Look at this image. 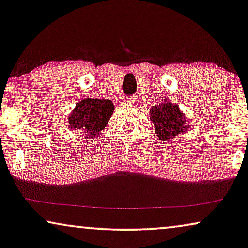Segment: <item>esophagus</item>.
I'll return each mask as SVG.
<instances>
[{
	"mask_svg": "<svg viewBox=\"0 0 248 248\" xmlns=\"http://www.w3.org/2000/svg\"><path fill=\"white\" fill-rule=\"evenodd\" d=\"M124 102H126V103H129V104H130V103H133V101H130V99H126V101H124Z\"/></svg>",
	"mask_w": 248,
	"mask_h": 248,
	"instance_id": "34e87169",
	"label": "esophagus"
}]
</instances>
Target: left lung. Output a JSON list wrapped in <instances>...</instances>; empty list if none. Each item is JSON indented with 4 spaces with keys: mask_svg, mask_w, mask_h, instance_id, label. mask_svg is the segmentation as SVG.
Returning a JSON list of instances; mask_svg holds the SVG:
<instances>
[{
    "mask_svg": "<svg viewBox=\"0 0 248 248\" xmlns=\"http://www.w3.org/2000/svg\"><path fill=\"white\" fill-rule=\"evenodd\" d=\"M150 120L155 124L156 137L162 142L187 133L190 128L189 119H186L176 103L173 104L171 102H165V99L150 108Z\"/></svg>",
    "mask_w": 248,
    "mask_h": 248,
    "instance_id": "left-lung-1",
    "label": "left lung"
}]
</instances>
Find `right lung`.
Returning a JSON list of instances; mask_svg holds the SVG:
<instances>
[{
  "mask_svg": "<svg viewBox=\"0 0 248 248\" xmlns=\"http://www.w3.org/2000/svg\"><path fill=\"white\" fill-rule=\"evenodd\" d=\"M113 112L114 105L111 99L87 97L78 102L68 115V129L92 140L104 129Z\"/></svg>",
  "mask_w": 248,
  "mask_h": 248,
  "instance_id": "1",
  "label": "right lung"
}]
</instances>
